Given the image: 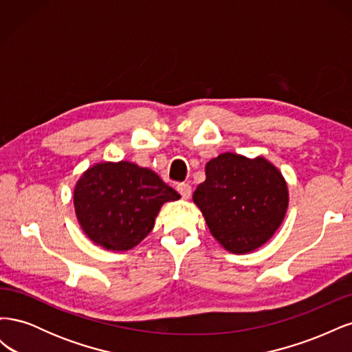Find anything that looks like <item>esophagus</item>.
<instances>
[{"instance_id": "34e87169", "label": "esophagus", "mask_w": 352, "mask_h": 352, "mask_svg": "<svg viewBox=\"0 0 352 352\" xmlns=\"http://www.w3.org/2000/svg\"><path fill=\"white\" fill-rule=\"evenodd\" d=\"M176 189H177V192L182 195V198H185V199H188L190 197V194H192V188H190L189 184H185V182L177 184Z\"/></svg>"}]
</instances>
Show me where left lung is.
<instances>
[{
	"label": "left lung",
	"mask_w": 352,
	"mask_h": 352,
	"mask_svg": "<svg viewBox=\"0 0 352 352\" xmlns=\"http://www.w3.org/2000/svg\"><path fill=\"white\" fill-rule=\"evenodd\" d=\"M192 199L211 235L228 251L247 254L279 229L289 195L282 173L264 157L225 153L207 163Z\"/></svg>",
	"instance_id": "obj_1"
}]
</instances>
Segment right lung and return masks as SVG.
Listing matches in <instances>:
<instances>
[{
  "label": "right lung",
  "mask_w": 352,
  "mask_h": 352,
  "mask_svg": "<svg viewBox=\"0 0 352 352\" xmlns=\"http://www.w3.org/2000/svg\"><path fill=\"white\" fill-rule=\"evenodd\" d=\"M179 198L153 170L129 162L92 166L73 192L74 211L85 235L111 251L136 247L153 230L164 202Z\"/></svg>",
  "instance_id": "add662e5"
}]
</instances>
